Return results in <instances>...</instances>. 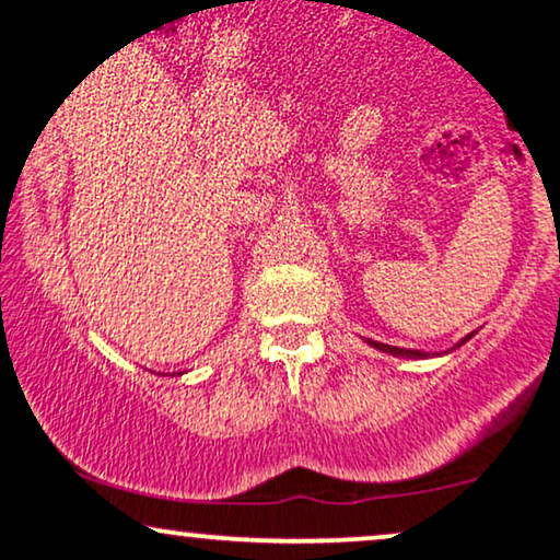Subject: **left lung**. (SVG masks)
I'll return each instance as SVG.
<instances>
[{"label": "left lung", "instance_id": "8db88e82", "mask_svg": "<svg viewBox=\"0 0 560 560\" xmlns=\"http://www.w3.org/2000/svg\"><path fill=\"white\" fill-rule=\"evenodd\" d=\"M475 335V332H472ZM472 335H467V337H462V340L454 345V348H459V345H465L467 340H470ZM369 345L371 348H376V350H382V353H389V355H395V358H431V355H439V353H423V350H410V348H395V345H384V342H376V340H369ZM452 348V350H454ZM448 353V350H446Z\"/></svg>", "mask_w": 560, "mask_h": 560}]
</instances>
